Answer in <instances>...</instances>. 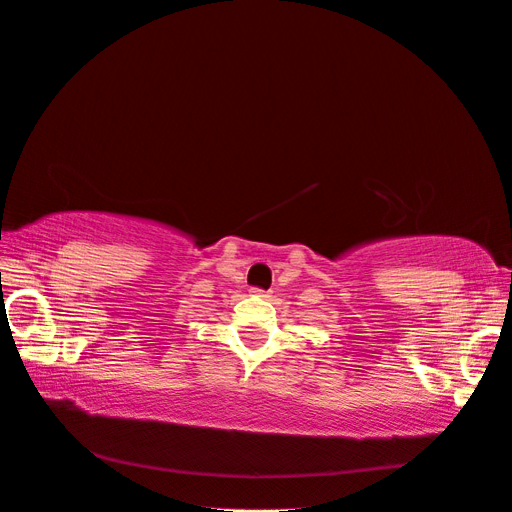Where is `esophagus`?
<instances>
[{
    "label": "esophagus",
    "instance_id": "34e87169",
    "mask_svg": "<svg viewBox=\"0 0 512 512\" xmlns=\"http://www.w3.org/2000/svg\"><path fill=\"white\" fill-rule=\"evenodd\" d=\"M251 293H253V295H259V298H268V291H263V289H259V287H253Z\"/></svg>",
    "mask_w": 512,
    "mask_h": 512
}]
</instances>
